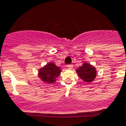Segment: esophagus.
I'll list each match as a JSON object with an SVG mask.
<instances>
[{"instance_id":"34e87169","label":"esophagus","mask_w":126,"mask_h":126,"mask_svg":"<svg viewBox=\"0 0 126 126\" xmlns=\"http://www.w3.org/2000/svg\"><path fill=\"white\" fill-rule=\"evenodd\" d=\"M67 67H68V68H70V69H71V68H73V65H67Z\"/></svg>"}]
</instances>
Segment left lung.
<instances>
[{
	"label": "left lung",
	"instance_id": "obj_1",
	"mask_svg": "<svg viewBox=\"0 0 126 126\" xmlns=\"http://www.w3.org/2000/svg\"><path fill=\"white\" fill-rule=\"evenodd\" d=\"M79 77L86 82H91L94 79L96 71L94 66L91 65L89 63H85L81 66L76 70Z\"/></svg>",
	"mask_w": 126,
	"mask_h": 126
}]
</instances>
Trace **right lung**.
<instances>
[{
	"instance_id": "right-lung-1",
	"label": "right lung",
	"mask_w": 126,
	"mask_h": 126,
	"mask_svg": "<svg viewBox=\"0 0 126 126\" xmlns=\"http://www.w3.org/2000/svg\"><path fill=\"white\" fill-rule=\"evenodd\" d=\"M61 70L59 66H56L54 63H49L47 65L39 69V78L47 83H53L56 78L60 76Z\"/></svg>"
}]
</instances>
